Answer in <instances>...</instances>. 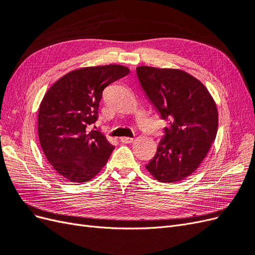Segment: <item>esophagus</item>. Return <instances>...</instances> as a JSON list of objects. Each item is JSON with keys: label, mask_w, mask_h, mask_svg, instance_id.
<instances>
[{"label": "esophagus", "mask_w": 255, "mask_h": 255, "mask_svg": "<svg viewBox=\"0 0 255 255\" xmlns=\"http://www.w3.org/2000/svg\"><path fill=\"white\" fill-rule=\"evenodd\" d=\"M120 141L122 143H132L134 141V139H133V138H129V137H121Z\"/></svg>", "instance_id": "1"}]
</instances>
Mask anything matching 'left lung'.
<instances>
[{"label": "left lung", "mask_w": 255, "mask_h": 255, "mask_svg": "<svg viewBox=\"0 0 255 255\" xmlns=\"http://www.w3.org/2000/svg\"><path fill=\"white\" fill-rule=\"evenodd\" d=\"M136 72L145 95L168 122L145 168L159 182L184 180L202 163L215 140L217 107L204 85L182 70L141 66Z\"/></svg>", "instance_id": "1"}]
</instances>
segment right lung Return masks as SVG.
I'll list each match as a JSON object with an SVG mask.
<instances>
[{
    "label": "right lung",
    "instance_id": "1",
    "mask_svg": "<svg viewBox=\"0 0 255 255\" xmlns=\"http://www.w3.org/2000/svg\"><path fill=\"white\" fill-rule=\"evenodd\" d=\"M128 72L120 65L79 69L64 75L44 95L38 135L45 157L67 181H89L109 160L115 146L99 129L88 127L98 120L103 90Z\"/></svg>",
    "mask_w": 255,
    "mask_h": 255
}]
</instances>
